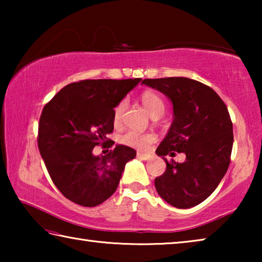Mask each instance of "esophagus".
I'll list each match as a JSON object with an SVG mask.
<instances>
[{
    "mask_svg": "<svg viewBox=\"0 0 262 262\" xmlns=\"http://www.w3.org/2000/svg\"><path fill=\"white\" fill-rule=\"evenodd\" d=\"M137 158L143 159V161H148V159L150 158V155L149 154H143V152H137Z\"/></svg>",
    "mask_w": 262,
    "mask_h": 262,
    "instance_id": "1",
    "label": "esophagus"
}]
</instances>
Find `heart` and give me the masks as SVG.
<instances>
[{"label":"heart","mask_w":262,"mask_h":262,"mask_svg":"<svg viewBox=\"0 0 262 262\" xmlns=\"http://www.w3.org/2000/svg\"><path fill=\"white\" fill-rule=\"evenodd\" d=\"M141 101L145 110L148 111L149 114L152 118L162 117L163 113L165 112V101L156 92L145 91L141 96ZM125 101L121 100L118 103L113 110V122L114 125H119L121 121L123 111H125ZM156 141V137L151 133H140L136 130H128L123 133L122 135L119 136V142L121 144L127 145V147L144 150L147 149L150 144Z\"/></svg>","instance_id":"1"}]
</instances>
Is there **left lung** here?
<instances>
[{
    "mask_svg": "<svg viewBox=\"0 0 262 262\" xmlns=\"http://www.w3.org/2000/svg\"><path fill=\"white\" fill-rule=\"evenodd\" d=\"M165 95L173 105V122L156 154L166 170L155 179L159 196L180 209L205 201L227 173L233 144L232 121L221 97L195 79L186 77L145 78L142 81ZM184 152V163L168 162Z\"/></svg>",
    "mask_w": 262,
    "mask_h": 262,
    "instance_id": "8db88e82",
    "label": "left lung"
}]
</instances>
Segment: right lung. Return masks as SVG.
<instances>
[{
	"label": "right lung",
	"mask_w": 262,
	"mask_h": 262,
	"mask_svg": "<svg viewBox=\"0 0 262 262\" xmlns=\"http://www.w3.org/2000/svg\"><path fill=\"white\" fill-rule=\"evenodd\" d=\"M141 78L84 79L66 85L42 110L38 147L51 179L68 200L83 207L103 203L118 188L127 162L136 151L115 145L94 156L110 141L113 110Z\"/></svg>",
	"instance_id": "1"
}]
</instances>
